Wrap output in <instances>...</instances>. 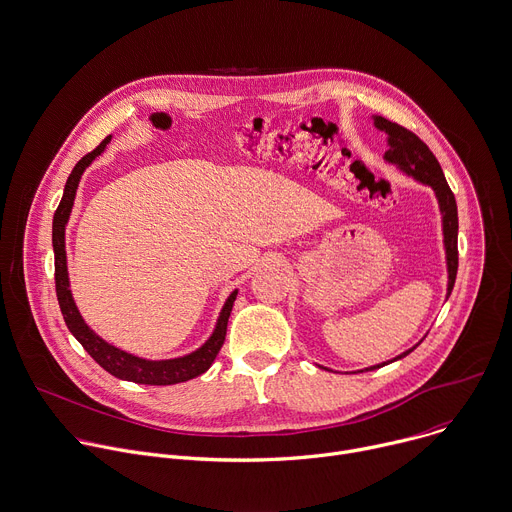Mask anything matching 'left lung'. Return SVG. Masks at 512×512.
Here are the masks:
<instances>
[{
    "instance_id": "obj_1",
    "label": "left lung",
    "mask_w": 512,
    "mask_h": 512,
    "mask_svg": "<svg viewBox=\"0 0 512 512\" xmlns=\"http://www.w3.org/2000/svg\"><path fill=\"white\" fill-rule=\"evenodd\" d=\"M376 126L380 130H386L390 134V148L386 152V158L400 164L408 175L418 179L424 185H430L436 191L440 211H442V223H444V245H446V255H448V295L454 287L456 271H458V211H456V199L454 193L450 191L446 177L442 173V168L432 154V150L426 146L424 140H420L412 130L390 122L388 118L376 116ZM416 350V346L412 348ZM412 350L404 352L402 356L394 358L392 362L406 358ZM386 364L372 366L366 370H378Z\"/></svg>"
}]
</instances>
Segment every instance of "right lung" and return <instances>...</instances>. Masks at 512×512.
<instances>
[{
    "instance_id": "right-lung-1",
    "label": "right lung",
    "mask_w": 512,
    "mask_h": 512,
    "mask_svg": "<svg viewBox=\"0 0 512 512\" xmlns=\"http://www.w3.org/2000/svg\"><path fill=\"white\" fill-rule=\"evenodd\" d=\"M110 142V136H106L92 152H88L86 156H82L78 160V164L74 166L72 175L66 181L64 187V197L54 213V225H52V243H54V267H56V295H58V303L64 315V321L68 325V329L72 331V335L82 344V348L92 356V360L102 366L108 374H112L114 378L126 380V382H134V384H148V386H170V384H181L187 380H193L201 374H205L211 364L215 362L217 354L221 352L223 344H225V335H227V323H229V315L237 297V291H233L219 315L217 327L213 331V335L209 337V342L199 348L197 352L185 356V358H177V360H162V362H150V360H142L136 356H130L110 344H106L104 339H100L82 319V315L76 309V303L72 299L70 293V281H68V267H66V245H64V229L76 199V189L80 183V177L86 170V166L98 156L102 154V150L106 148V144Z\"/></svg>"
}]
</instances>
